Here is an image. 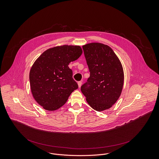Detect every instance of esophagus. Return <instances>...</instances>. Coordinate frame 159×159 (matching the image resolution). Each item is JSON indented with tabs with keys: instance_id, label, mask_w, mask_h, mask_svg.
Wrapping results in <instances>:
<instances>
[{
	"instance_id": "34e87169",
	"label": "esophagus",
	"mask_w": 159,
	"mask_h": 159,
	"mask_svg": "<svg viewBox=\"0 0 159 159\" xmlns=\"http://www.w3.org/2000/svg\"><path fill=\"white\" fill-rule=\"evenodd\" d=\"M78 87H81V85H82V81H79V82L78 83Z\"/></svg>"
}]
</instances>
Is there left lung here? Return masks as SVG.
I'll use <instances>...</instances> for the list:
<instances>
[{"mask_svg":"<svg viewBox=\"0 0 159 159\" xmlns=\"http://www.w3.org/2000/svg\"><path fill=\"white\" fill-rule=\"evenodd\" d=\"M90 77L81 87L87 102L94 110L111 107L121 94L124 71L116 55L108 46L92 43L83 46Z\"/></svg>","mask_w":159,"mask_h":159,"instance_id":"left-lung-1","label":"left lung"}]
</instances>
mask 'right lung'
Wrapping results in <instances>:
<instances>
[{
	"label": "right lung",
	"instance_id": "1",
	"mask_svg": "<svg viewBox=\"0 0 159 159\" xmlns=\"http://www.w3.org/2000/svg\"><path fill=\"white\" fill-rule=\"evenodd\" d=\"M82 52L79 46H57L44 51L34 62L30 72V86L34 98L43 108L58 109L78 88L68 65Z\"/></svg>",
	"mask_w": 159,
	"mask_h": 159
}]
</instances>
